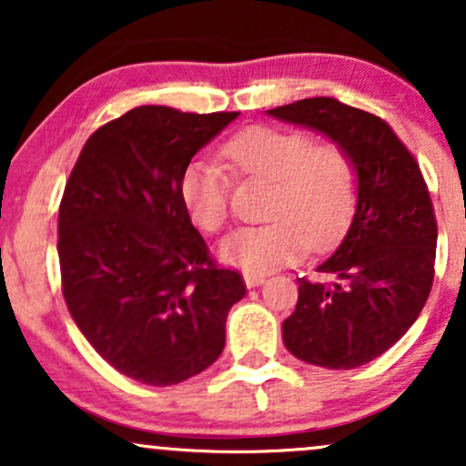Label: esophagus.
Here are the masks:
<instances>
[{"label":"esophagus","instance_id":"esophagus-1","mask_svg":"<svg viewBox=\"0 0 466 466\" xmlns=\"http://www.w3.org/2000/svg\"><path fill=\"white\" fill-rule=\"evenodd\" d=\"M243 280L248 287H258L265 282V274H251V271H245Z\"/></svg>","mask_w":466,"mask_h":466}]
</instances>
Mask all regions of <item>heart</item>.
<instances>
[{
  "label": "heart",
  "mask_w": 466,
  "mask_h": 466,
  "mask_svg": "<svg viewBox=\"0 0 466 466\" xmlns=\"http://www.w3.org/2000/svg\"><path fill=\"white\" fill-rule=\"evenodd\" d=\"M226 168L238 179L269 184L263 226L240 228L218 245L223 263L267 274L307 248H324L341 232L357 201V170L339 144H315L304 131L248 127L221 147ZM179 195L192 221L218 232L228 221L229 177L215 162L186 166Z\"/></svg>",
  "instance_id": "heart-1"
}]
</instances>
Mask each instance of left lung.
Listing matches in <instances>:
<instances>
[{"label":"left lung","instance_id":"left-lung-1","mask_svg":"<svg viewBox=\"0 0 466 466\" xmlns=\"http://www.w3.org/2000/svg\"><path fill=\"white\" fill-rule=\"evenodd\" d=\"M267 114L322 133L355 164V215L315 269L329 282L298 278L296 311L282 322L293 357L350 370L397 344L425 307L434 282V206L419 164L381 117L324 96Z\"/></svg>","mask_w":466,"mask_h":466}]
</instances>
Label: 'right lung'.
<instances>
[{
  "label": "right lung",
  "instance_id": "1",
  "mask_svg": "<svg viewBox=\"0 0 466 466\" xmlns=\"http://www.w3.org/2000/svg\"><path fill=\"white\" fill-rule=\"evenodd\" d=\"M238 111L144 105L92 133L58 208L63 298L78 330L117 372L175 386L212 366L245 296L218 269L179 195L181 173Z\"/></svg>",
  "mask_w": 466,
  "mask_h": 466
}]
</instances>
